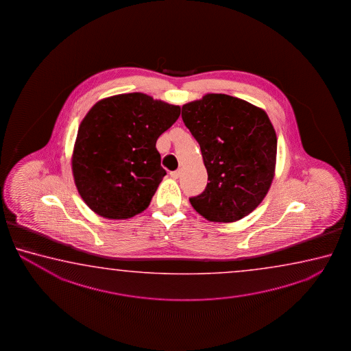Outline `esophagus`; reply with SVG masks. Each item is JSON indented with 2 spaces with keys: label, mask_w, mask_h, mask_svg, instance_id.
<instances>
[{
  "label": "esophagus",
  "mask_w": 351,
  "mask_h": 351,
  "mask_svg": "<svg viewBox=\"0 0 351 351\" xmlns=\"http://www.w3.org/2000/svg\"><path fill=\"white\" fill-rule=\"evenodd\" d=\"M171 177L173 179H178L180 177V171H173V172H171Z\"/></svg>",
  "instance_id": "1"
}]
</instances>
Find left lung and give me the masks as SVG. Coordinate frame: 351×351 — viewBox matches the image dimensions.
Masks as SVG:
<instances>
[{"label": "left lung", "mask_w": 351, "mask_h": 351, "mask_svg": "<svg viewBox=\"0 0 351 351\" xmlns=\"http://www.w3.org/2000/svg\"><path fill=\"white\" fill-rule=\"evenodd\" d=\"M182 118L200 145L208 183L191 197L211 222H234L263 202L275 176L278 140L262 108L222 93H208L182 108Z\"/></svg>", "instance_id": "left-lung-1"}]
</instances>
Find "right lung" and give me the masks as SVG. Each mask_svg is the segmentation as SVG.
Wrapping results in <instances>:
<instances>
[{
    "instance_id": "right-lung-1",
    "label": "right lung",
    "mask_w": 351,
    "mask_h": 351,
    "mask_svg": "<svg viewBox=\"0 0 351 351\" xmlns=\"http://www.w3.org/2000/svg\"><path fill=\"white\" fill-rule=\"evenodd\" d=\"M179 115V106L138 92L90 108L78 128L71 165L78 193L93 213L125 220L149 208L166 176L156 141Z\"/></svg>"
}]
</instances>
